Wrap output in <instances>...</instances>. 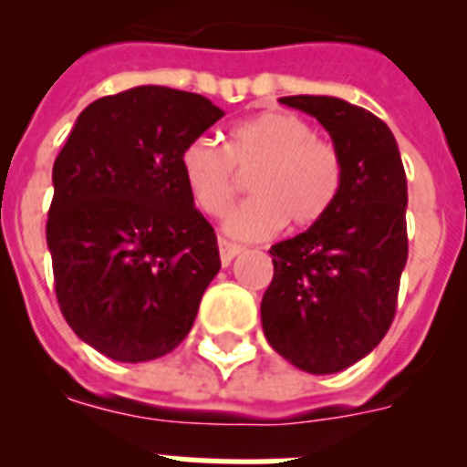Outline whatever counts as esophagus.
<instances>
[{"label": "esophagus", "instance_id": "esophagus-1", "mask_svg": "<svg viewBox=\"0 0 467 467\" xmlns=\"http://www.w3.org/2000/svg\"><path fill=\"white\" fill-rule=\"evenodd\" d=\"M241 253H243L241 245L224 241V238H220V259H222V264H224V266H229V264L234 262V259H236Z\"/></svg>", "mask_w": 467, "mask_h": 467}]
</instances>
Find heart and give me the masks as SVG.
<instances>
[{
	"label": "heart",
	"mask_w": 467,
	"mask_h": 467,
	"mask_svg": "<svg viewBox=\"0 0 467 467\" xmlns=\"http://www.w3.org/2000/svg\"><path fill=\"white\" fill-rule=\"evenodd\" d=\"M250 180L253 198L231 210L224 231L238 241H262L287 222L295 229L317 224L332 210L344 182L339 151L316 138L311 123L292 111H264L226 130L224 150L193 138L180 151V172L193 203L220 217L236 196V172Z\"/></svg>",
	"instance_id": "heart-1"
}]
</instances>
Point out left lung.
<instances>
[{"label": "left lung", "mask_w": 467, "mask_h": 467, "mask_svg": "<svg viewBox=\"0 0 467 467\" xmlns=\"http://www.w3.org/2000/svg\"><path fill=\"white\" fill-rule=\"evenodd\" d=\"M280 102L317 119L344 166L332 210L304 234L275 243L262 299L264 337L308 374H334L386 337L407 264V175L390 128L332 95Z\"/></svg>", "instance_id": "left-lung-1"}]
</instances>
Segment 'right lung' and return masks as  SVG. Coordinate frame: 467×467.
<instances>
[{
  "instance_id": "add662e5",
  "label": "right lung",
  "mask_w": 467,
  "mask_h": 467,
  "mask_svg": "<svg viewBox=\"0 0 467 467\" xmlns=\"http://www.w3.org/2000/svg\"><path fill=\"white\" fill-rule=\"evenodd\" d=\"M222 117L203 95L135 86L90 102L53 163L47 243L57 304L74 334L111 360L177 348L220 271L180 151Z\"/></svg>"
}]
</instances>
